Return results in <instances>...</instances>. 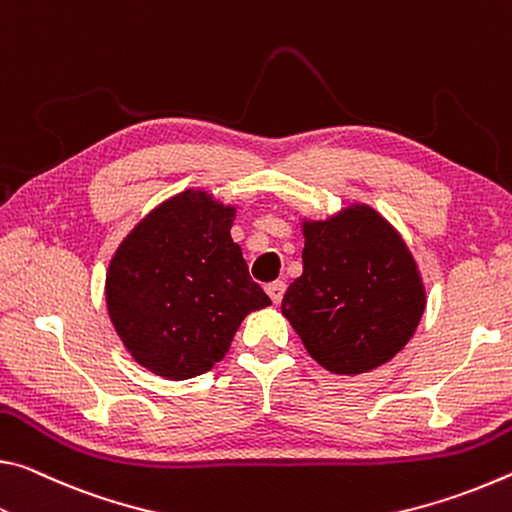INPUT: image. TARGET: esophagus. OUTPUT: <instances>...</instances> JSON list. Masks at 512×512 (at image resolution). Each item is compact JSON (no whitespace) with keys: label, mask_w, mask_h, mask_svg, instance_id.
<instances>
[{"label":"esophagus","mask_w":512,"mask_h":512,"mask_svg":"<svg viewBox=\"0 0 512 512\" xmlns=\"http://www.w3.org/2000/svg\"><path fill=\"white\" fill-rule=\"evenodd\" d=\"M265 292H267V295H270V299L274 301V304H281V299H283V292H286V283H283V281L267 283Z\"/></svg>","instance_id":"1"}]
</instances>
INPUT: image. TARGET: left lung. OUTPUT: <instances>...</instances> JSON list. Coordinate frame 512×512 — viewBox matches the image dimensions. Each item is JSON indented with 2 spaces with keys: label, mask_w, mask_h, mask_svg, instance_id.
<instances>
[{
  "label": "left lung",
  "mask_w": 512,
  "mask_h": 512,
  "mask_svg": "<svg viewBox=\"0 0 512 512\" xmlns=\"http://www.w3.org/2000/svg\"><path fill=\"white\" fill-rule=\"evenodd\" d=\"M304 272L281 313L308 354L333 374H363L395 358L426 306L422 276L388 220L354 204L304 222Z\"/></svg>",
  "instance_id": "1"
}]
</instances>
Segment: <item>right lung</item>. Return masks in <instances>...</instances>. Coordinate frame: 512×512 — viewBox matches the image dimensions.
I'll return each instance as SVG.
<instances>
[{
    "instance_id": "obj_1",
    "label": "right lung",
    "mask_w": 512,
    "mask_h": 512,
    "mask_svg": "<svg viewBox=\"0 0 512 512\" xmlns=\"http://www.w3.org/2000/svg\"><path fill=\"white\" fill-rule=\"evenodd\" d=\"M236 208L186 190L154 208L106 274L108 315L129 354L163 379L211 370L240 322L272 301L231 238Z\"/></svg>"
}]
</instances>
